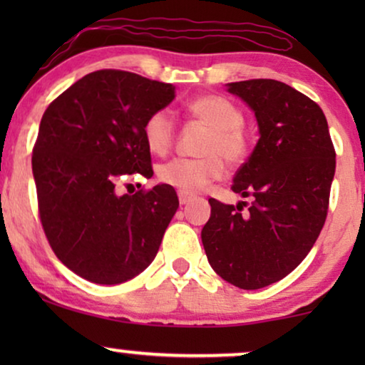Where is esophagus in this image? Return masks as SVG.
<instances>
[{
    "label": "esophagus",
    "instance_id": "obj_1",
    "mask_svg": "<svg viewBox=\"0 0 365 365\" xmlns=\"http://www.w3.org/2000/svg\"><path fill=\"white\" fill-rule=\"evenodd\" d=\"M178 196H179V202H181V204H187L189 201H192V199H194L192 194L184 192V191H179Z\"/></svg>",
    "mask_w": 365,
    "mask_h": 365
}]
</instances>
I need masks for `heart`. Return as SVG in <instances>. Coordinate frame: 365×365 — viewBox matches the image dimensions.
I'll use <instances>...</instances> for the list:
<instances>
[{
  "label": "heart",
  "instance_id": "heart-1",
  "mask_svg": "<svg viewBox=\"0 0 365 365\" xmlns=\"http://www.w3.org/2000/svg\"><path fill=\"white\" fill-rule=\"evenodd\" d=\"M191 116L209 129L201 146L202 158H174L158 169L164 184L184 192H197L226 174V163L239 164L247 156V138L244 116L236 104L219 94H204L187 104ZM143 136L149 151L166 154L176 138V124L169 109L149 114L143 126Z\"/></svg>",
  "mask_w": 365,
  "mask_h": 365
}]
</instances>
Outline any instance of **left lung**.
Returning a JSON list of instances; mask_svg holds the SVG:
<instances>
[{
    "label": "left lung",
    "mask_w": 365,
    "mask_h": 365,
    "mask_svg": "<svg viewBox=\"0 0 365 365\" xmlns=\"http://www.w3.org/2000/svg\"><path fill=\"white\" fill-rule=\"evenodd\" d=\"M256 114L259 141L231 189L246 202L209 199L201 239L211 267L241 289L281 281L304 261L327 217L336 151L317 103L276 79L229 83Z\"/></svg>",
    "instance_id": "left-lung-1"
}]
</instances>
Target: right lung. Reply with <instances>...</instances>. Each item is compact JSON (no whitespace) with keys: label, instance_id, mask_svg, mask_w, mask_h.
Returning a JSON list of instances; mask_svg holds the SVG:
<instances>
[{"label":"right lung","instance_id":"obj_1","mask_svg":"<svg viewBox=\"0 0 365 365\" xmlns=\"http://www.w3.org/2000/svg\"><path fill=\"white\" fill-rule=\"evenodd\" d=\"M173 99V84L101 69L43 114L31 161L39 219L56 257L86 281L126 282L156 257L176 191L158 184L119 196L116 187L131 174L153 176L143 126Z\"/></svg>","mask_w":365,"mask_h":365}]
</instances>
